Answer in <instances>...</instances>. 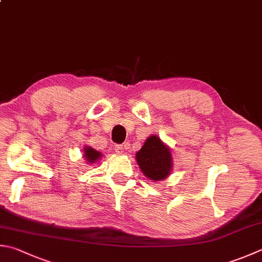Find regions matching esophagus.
Masks as SVG:
<instances>
[{"mask_svg":"<svg viewBox=\"0 0 262 262\" xmlns=\"http://www.w3.org/2000/svg\"><path fill=\"white\" fill-rule=\"evenodd\" d=\"M114 148H115V150H116V152H118V154H124L125 148L123 145H115Z\"/></svg>","mask_w":262,"mask_h":262,"instance_id":"34e87169","label":"esophagus"}]
</instances>
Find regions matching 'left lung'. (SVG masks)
<instances>
[{
    "mask_svg": "<svg viewBox=\"0 0 262 262\" xmlns=\"http://www.w3.org/2000/svg\"><path fill=\"white\" fill-rule=\"evenodd\" d=\"M138 165L150 180H163L170 174L172 169V155L159 137L147 138L141 149L136 154Z\"/></svg>",
    "mask_w": 262,
    "mask_h": 262,
    "instance_id": "obj_1",
    "label": "left lung"
}]
</instances>
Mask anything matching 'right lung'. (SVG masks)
I'll use <instances>...</instances> for the list:
<instances>
[{
    "mask_svg": "<svg viewBox=\"0 0 262 262\" xmlns=\"http://www.w3.org/2000/svg\"><path fill=\"white\" fill-rule=\"evenodd\" d=\"M83 150H84V157L86 159V161L90 163L96 162L98 159H100L101 156V152L95 150L91 147H84V149Z\"/></svg>",
    "mask_w": 262,
    "mask_h": 262,
    "instance_id": "obj_1",
    "label": "right lung"
}]
</instances>
